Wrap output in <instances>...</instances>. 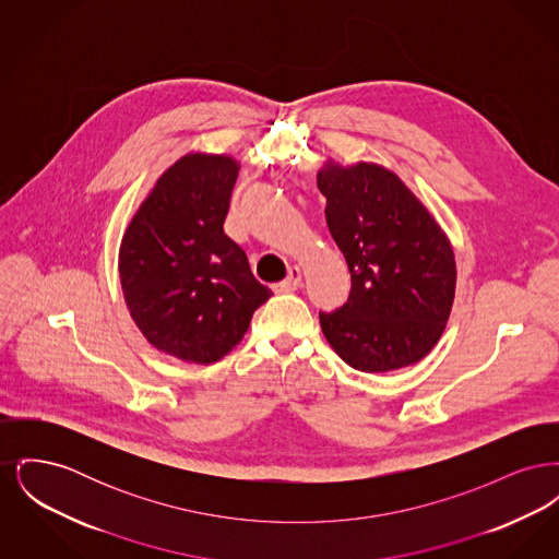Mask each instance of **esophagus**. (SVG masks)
<instances>
[{
  "mask_svg": "<svg viewBox=\"0 0 559 559\" xmlns=\"http://www.w3.org/2000/svg\"><path fill=\"white\" fill-rule=\"evenodd\" d=\"M299 285H301V270L297 266H293L292 270H289V276H287L283 283L274 285V289H276V292H295Z\"/></svg>",
  "mask_w": 559,
  "mask_h": 559,
  "instance_id": "1",
  "label": "esophagus"
}]
</instances>
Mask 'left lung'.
Segmentation results:
<instances>
[{
  "instance_id": "left-lung-1",
  "label": "left lung",
  "mask_w": 559,
  "mask_h": 559,
  "mask_svg": "<svg viewBox=\"0 0 559 559\" xmlns=\"http://www.w3.org/2000/svg\"><path fill=\"white\" fill-rule=\"evenodd\" d=\"M317 182L326 197L329 233L352 278L346 304L320 312L326 342L358 371L419 362L451 317V240L399 176L377 163L329 160Z\"/></svg>"
}]
</instances>
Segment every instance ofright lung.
Returning <instances> with one entry per match:
<instances>
[{
	"mask_svg": "<svg viewBox=\"0 0 559 559\" xmlns=\"http://www.w3.org/2000/svg\"><path fill=\"white\" fill-rule=\"evenodd\" d=\"M239 163L188 153L159 180L123 235L121 289L151 346L212 365L239 344L272 292L224 233Z\"/></svg>",
	"mask_w": 559,
	"mask_h": 559,
	"instance_id": "1",
	"label": "right lung"
}]
</instances>
